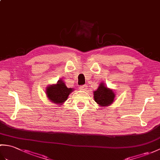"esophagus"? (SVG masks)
Instances as JSON below:
<instances>
[{
  "instance_id": "esophagus-1",
  "label": "esophagus",
  "mask_w": 160,
  "mask_h": 160,
  "mask_svg": "<svg viewBox=\"0 0 160 160\" xmlns=\"http://www.w3.org/2000/svg\"><path fill=\"white\" fill-rule=\"evenodd\" d=\"M79 89L82 91H86L87 89V86L86 85H81L79 87Z\"/></svg>"
}]
</instances>
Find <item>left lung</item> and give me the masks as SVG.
<instances>
[{
  "instance_id": "left-lung-1",
  "label": "left lung",
  "mask_w": 160,
  "mask_h": 160,
  "mask_svg": "<svg viewBox=\"0 0 160 160\" xmlns=\"http://www.w3.org/2000/svg\"><path fill=\"white\" fill-rule=\"evenodd\" d=\"M93 98L101 107H107L113 102L115 97L113 91L108 89L104 83H100L98 89L93 92Z\"/></svg>"
}]
</instances>
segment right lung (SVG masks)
Here are the masks:
<instances>
[{
  "mask_svg": "<svg viewBox=\"0 0 160 160\" xmlns=\"http://www.w3.org/2000/svg\"><path fill=\"white\" fill-rule=\"evenodd\" d=\"M73 91L72 88H68L62 80H59L56 84H50L46 89L48 99L55 104H62L65 102L69 95Z\"/></svg>",
  "mask_w": 160,
  "mask_h": 160,
  "instance_id": "1",
  "label": "right lung"
}]
</instances>
